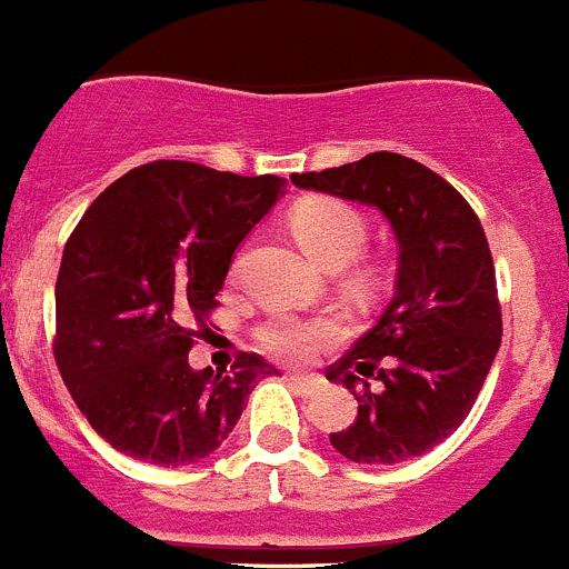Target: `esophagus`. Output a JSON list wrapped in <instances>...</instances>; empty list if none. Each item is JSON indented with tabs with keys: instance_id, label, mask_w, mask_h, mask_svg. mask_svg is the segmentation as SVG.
Listing matches in <instances>:
<instances>
[{
	"instance_id": "obj_1",
	"label": "esophagus",
	"mask_w": 569,
	"mask_h": 569,
	"mask_svg": "<svg viewBox=\"0 0 569 569\" xmlns=\"http://www.w3.org/2000/svg\"><path fill=\"white\" fill-rule=\"evenodd\" d=\"M290 387H293L296 393L301 396H316L325 387V379H319V376H301V373H293L288 376Z\"/></svg>"
}]
</instances>
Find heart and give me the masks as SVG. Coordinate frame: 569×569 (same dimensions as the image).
<instances>
[{"mask_svg": "<svg viewBox=\"0 0 569 569\" xmlns=\"http://www.w3.org/2000/svg\"><path fill=\"white\" fill-rule=\"evenodd\" d=\"M296 239L325 268H345L367 244L365 216L339 199H308L290 216ZM333 336L330 321H305L276 316L259 330L261 347L276 359H305L319 341Z\"/></svg>", "mask_w": 569, "mask_h": 569, "instance_id": "obj_1", "label": "heart"}]
</instances>
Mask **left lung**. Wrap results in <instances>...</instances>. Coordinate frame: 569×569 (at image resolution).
Masks as SVG:
<instances>
[{
  "label": "left lung",
  "instance_id": "8db88e82",
  "mask_svg": "<svg viewBox=\"0 0 569 569\" xmlns=\"http://www.w3.org/2000/svg\"><path fill=\"white\" fill-rule=\"evenodd\" d=\"M296 188L381 210L399 241L396 293L381 319L347 350L328 379L359 401L330 445L359 465H399L441 445L467 419L501 345V305L479 216L439 173L399 153L321 173ZM376 375L382 390L366 381Z\"/></svg>",
  "mask_w": 569,
  "mask_h": 569
}]
</instances>
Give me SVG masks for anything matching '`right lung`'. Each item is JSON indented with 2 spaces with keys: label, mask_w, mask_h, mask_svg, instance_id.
<instances>
[{
  "label": "right lung",
  "mask_w": 569,
  "mask_h": 569,
  "mask_svg": "<svg viewBox=\"0 0 569 569\" xmlns=\"http://www.w3.org/2000/svg\"><path fill=\"white\" fill-rule=\"evenodd\" d=\"M288 179L150 162L116 179L64 244L53 356L70 396L113 450L159 467L204 459L276 367L236 356L193 370V325L219 305L230 259Z\"/></svg>",
  "instance_id": "right-lung-1"
}]
</instances>
